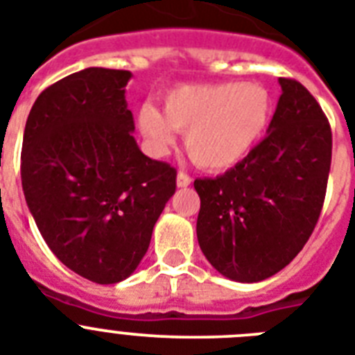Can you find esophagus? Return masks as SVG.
<instances>
[{
	"label": "esophagus",
	"mask_w": 355,
	"mask_h": 355,
	"mask_svg": "<svg viewBox=\"0 0 355 355\" xmlns=\"http://www.w3.org/2000/svg\"><path fill=\"white\" fill-rule=\"evenodd\" d=\"M189 184H191V177H189V175H187V173H184V171L178 173V175H177V186L178 187H187Z\"/></svg>",
	"instance_id": "1"
}]
</instances>
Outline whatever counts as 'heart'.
<instances>
[{
    "label": "heart",
    "mask_w": 355,
    "mask_h": 355,
    "mask_svg": "<svg viewBox=\"0 0 355 355\" xmlns=\"http://www.w3.org/2000/svg\"><path fill=\"white\" fill-rule=\"evenodd\" d=\"M274 115L270 92L252 83L182 85L164 95V113L153 104L139 110L142 135L166 151L175 132L184 133L189 159L205 171H227L260 144Z\"/></svg>",
    "instance_id": "heart-1"
}]
</instances>
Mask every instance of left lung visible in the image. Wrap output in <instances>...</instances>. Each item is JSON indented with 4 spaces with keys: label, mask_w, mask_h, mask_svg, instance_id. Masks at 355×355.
Returning a JSON list of instances; mask_svg holds the SVG:
<instances>
[{
    "label": "left lung",
    "mask_w": 355,
    "mask_h": 355,
    "mask_svg": "<svg viewBox=\"0 0 355 355\" xmlns=\"http://www.w3.org/2000/svg\"><path fill=\"white\" fill-rule=\"evenodd\" d=\"M267 137L216 178H196V236L222 276L254 284L287 267L311 238L327 193L332 132L302 83L279 77Z\"/></svg>",
    "instance_id": "left-lung-1"
}]
</instances>
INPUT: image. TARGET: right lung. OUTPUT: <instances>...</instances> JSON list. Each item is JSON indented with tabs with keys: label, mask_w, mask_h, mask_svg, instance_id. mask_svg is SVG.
<instances>
[{
	"label": "right lung",
	"mask_w": 355,
	"mask_h": 355,
	"mask_svg": "<svg viewBox=\"0 0 355 355\" xmlns=\"http://www.w3.org/2000/svg\"><path fill=\"white\" fill-rule=\"evenodd\" d=\"M132 71L85 68L35 99L21 150V184L35 225L68 269L101 285L144 258L177 187L169 164L146 157L128 110Z\"/></svg>",
	"instance_id": "1"
}]
</instances>
